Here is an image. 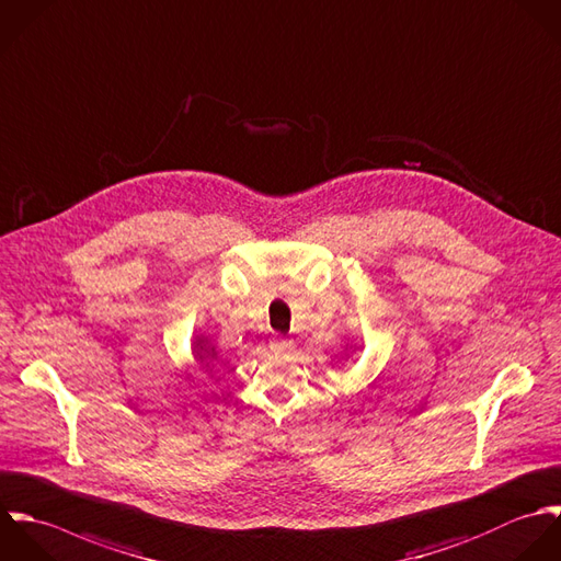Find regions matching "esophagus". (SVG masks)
I'll use <instances>...</instances> for the list:
<instances>
[{
    "label": "esophagus",
    "mask_w": 561,
    "mask_h": 561,
    "mask_svg": "<svg viewBox=\"0 0 561 561\" xmlns=\"http://www.w3.org/2000/svg\"><path fill=\"white\" fill-rule=\"evenodd\" d=\"M291 346H294L291 340H274V342L270 344V348H272L274 353H287V351H291Z\"/></svg>",
    "instance_id": "1"
}]
</instances>
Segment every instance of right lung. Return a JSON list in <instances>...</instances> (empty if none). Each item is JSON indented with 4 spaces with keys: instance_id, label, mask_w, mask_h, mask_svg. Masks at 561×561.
<instances>
[{
    "instance_id": "obj_1",
    "label": "right lung",
    "mask_w": 561,
    "mask_h": 561,
    "mask_svg": "<svg viewBox=\"0 0 561 561\" xmlns=\"http://www.w3.org/2000/svg\"><path fill=\"white\" fill-rule=\"evenodd\" d=\"M193 353H195V359H197V362H204L206 357H215V348H210V346H208V340H202V337H195Z\"/></svg>"
}]
</instances>
